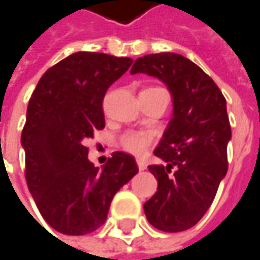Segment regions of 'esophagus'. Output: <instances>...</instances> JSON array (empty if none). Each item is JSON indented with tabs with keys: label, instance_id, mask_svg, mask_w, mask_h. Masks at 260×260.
<instances>
[{
	"label": "esophagus",
	"instance_id": "esophagus-1",
	"mask_svg": "<svg viewBox=\"0 0 260 260\" xmlns=\"http://www.w3.org/2000/svg\"><path fill=\"white\" fill-rule=\"evenodd\" d=\"M137 164H138V168L141 171H144L145 168H147V164H145V161H142V159H137Z\"/></svg>",
	"mask_w": 260,
	"mask_h": 260
}]
</instances>
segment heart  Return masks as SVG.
<instances>
[{
    "label": "heart",
    "instance_id": "heart-1",
    "mask_svg": "<svg viewBox=\"0 0 260 260\" xmlns=\"http://www.w3.org/2000/svg\"><path fill=\"white\" fill-rule=\"evenodd\" d=\"M152 138L148 132H128L121 138L123 149L131 154H142L151 145Z\"/></svg>",
    "mask_w": 260,
    "mask_h": 260
}]
</instances>
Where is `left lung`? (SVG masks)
I'll list each match as a JSON object with an SVG mask.
<instances>
[{"label": "left lung", "mask_w": 260, "mask_h": 260, "mask_svg": "<svg viewBox=\"0 0 260 260\" xmlns=\"http://www.w3.org/2000/svg\"><path fill=\"white\" fill-rule=\"evenodd\" d=\"M137 73L159 79L173 96V118L154 151L161 164L148 167L158 190L144 211L158 230L183 232L209 210L228 173L226 99L213 79L181 54L137 58L131 75Z\"/></svg>", "instance_id": "8db88e82"}]
</instances>
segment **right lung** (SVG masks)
Masks as SVG:
<instances>
[{
	"label": "right lung",
	"mask_w": 260,
	"mask_h": 260,
	"mask_svg": "<svg viewBox=\"0 0 260 260\" xmlns=\"http://www.w3.org/2000/svg\"><path fill=\"white\" fill-rule=\"evenodd\" d=\"M132 58L79 51L50 68L32 92L21 134L25 180L50 228L82 236L101 228L113 196L138 173L129 154L113 152L98 168L85 142L105 128L106 90Z\"/></svg>",
	"instance_id": "obj_1"
}]
</instances>
